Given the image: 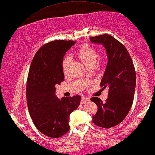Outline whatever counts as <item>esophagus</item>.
I'll use <instances>...</instances> for the list:
<instances>
[{
    "label": "esophagus",
    "mask_w": 155,
    "mask_h": 155,
    "mask_svg": "<svg viewBox=\"0 0 155 155\" xmlns=\"http://www.w3.org/2000/svg\"><path fill=\"white\" fill-rule=\"evenodd\" d=\"M88 101H89V98H87V97H84V96H83L82 98V100H81V104H85L86 103H87Z\"/></svg>",
    "instance_id": "obj_1"
}]
</instances>
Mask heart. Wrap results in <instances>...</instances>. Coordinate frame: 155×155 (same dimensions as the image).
<instances>
[{
    "mask_svg": "<svg viewBox=\"0 0 155 155\" xmlns=\"http://www.w3.org/2000/svg\"><path fill=\"white\" fill-rule=\"evenodd\" d=\"M77 54L86 66H88L91 64H95L98 58L97 51L94 50L93 48L87 45L82 46L78 50ZM70 61L71 59L69 57H66L64 59V61H63V71L65 73L67 72Z\"/></svg>",
    "mask_w": 155,
    "mask_h": 155,
    "instance_id": "heart-1",
    "label": "heart"
}]
</instances>
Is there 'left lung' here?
Instances as JSON below:
<instances>
[{
  "label": "left lung",
  "mask_w": 155,
  "mask_h": 155,
  "mask_svg": "<svg viewBox=\"0 0 155 155\" xmlns=\"http://www.w3.org/2000/svg\"><path fill=\"white\" fill-rule=\"evenodd\" d=\"M92 43L102 45L106 51L107 64L101 82L103 89L109 88L106 102L98 97L91 98L98 106L93 116L94 124L110 128L122 122L133 104L136 75L132 59L126 48L110 35L91 37Z\"/></svg>",
  "instance_id": "1"
}]
</instances>
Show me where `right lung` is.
I'll return each instance as SVG.
<instances>
[{"label": "right lung", "instance_id": "obj_1", "mask_svg": "<svg viewBox=\"0 0 155 155\" xmlns=\"http://www.w3.org/2000/svg\"><path fill=\"white\" fill-rule=\"evenodd\" d=\"M75 43L58 40L44 45L29 69L26 84L29 114L37 129L50 138L61 137L68 131L69 116L80 104V96L59 99L55 94L56 85L64 80V57Z\"/></svg>", "mask_w": 155, "mask_h": 155}]
</instances>
